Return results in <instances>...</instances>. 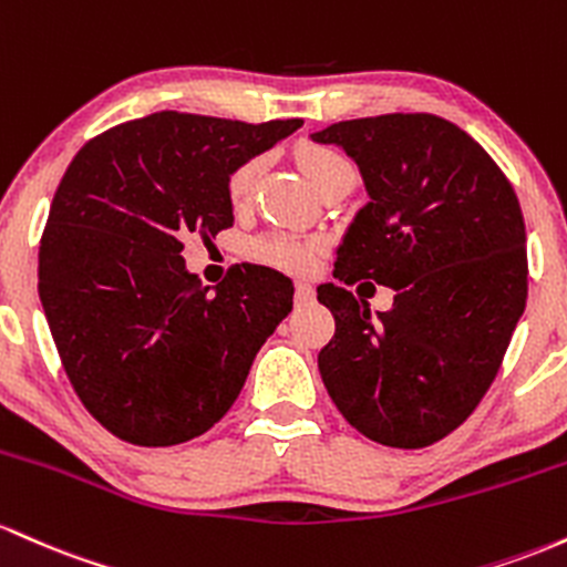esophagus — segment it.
<instances>
[{
	"instance_id": "esophagus-1",
	"label": "esophagus",
	"mask_w": 567,
	"mask_h": 567,
	"mask_svg": "<svg viewBox=\"0 0 567 567\" xmlns=\"http://www.w3.org/2000/svg\"><path fill=\"white\" fill-rule=\"evenodd\" d=\"M313 297H316L313 286L305 284V281L297 284V291H295V302L297 305H310V302H313Z\"/></svg>"
}]
</instances>
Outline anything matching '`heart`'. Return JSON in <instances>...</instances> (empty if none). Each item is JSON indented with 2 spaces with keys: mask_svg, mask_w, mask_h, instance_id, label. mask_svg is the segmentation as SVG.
I'll use <instances>...</instances> for the list:
<instances>
[{
  "mask_svg": "<svg viewBox=\"0 0 567 567\" xmlns=\"http://www.w3.org/2000/svg\"><path fill=\"white\" fill-rule=\"evenodd\" d=\"M297 157H300L305 176H308L316 189H321L323 184L332 179V176L340 174V171L351 168L346 157H342L340 152L329 150V146L302 144L300 152H297ZM259 171H262V157H251V161L240 163L238 168L233 171L230 184H227L233 203H246L251 198ZM316 251H318L316 240H305V238H297V235H281V233L262 235V238H257L251 244L254 259L284 267V270H297V272L308 270V267L316 262Z\"/></svg>",
  "mask_w": 567,
  "mask_h": 567,
  "instance_id": "1",
  "label": "heart"
}]
</instances>
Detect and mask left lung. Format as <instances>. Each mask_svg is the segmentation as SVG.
Wrapping results in <instances>:
<instances>
[{
	"label": "left lung",
	"mask_w": 567,
	"mask_h": 567,
	"mask_svg": "<svg viewBox=\"0 0 567 567\" xmlns=\"http://www.w3.org/2000/svg\"><path fill=\"white\" fill-rule=\"evenodd\" d=\"M359 165L369 195L337 246L334 278L391 286L372 313L334 284L318 302L334 337L318 353L329 396L388 447H429L487 393L525 313L519 200L480 144L436 114H380L310 133Z\"/></svg>",
	"instance_id": "1"
}]
</instances>
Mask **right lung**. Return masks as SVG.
I'll list each match as a JSON object with an SVG mask.
<instances>
[{"label": "right lung", "mask_w": 567, "mask_h": 567, "mask_svg": "<svg viewBox=\"0 0 567 567\" xmlns=\"http://www.w3.org/2000/svg\"><path fill=\"white\" fill-rule=\"evenodd\" d=\"M300 125L157 112L69 163L42 233L40 300L80 402L114 436L171 447L206 434L289 316L284 272L235 265L206 286L182 238L233 227V171Z\"/></svg>", "instance_id": "obj_1"}]
</instances>
